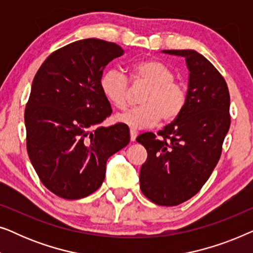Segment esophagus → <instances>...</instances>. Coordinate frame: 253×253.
Here are the masks:
<instances>
[{"label": "esophagus", "instance_id": "34e87169", "mask_svg": "<svg viewBox=\"0 0 253 253\" xmlns=\"http://www.w3.org/2000/svg\"><path fill=\"white\" fill-rule=\"evenodd\" d=\"M137 134H138V132L136 130H130V139H131V141L136 140Z\"/></svg>", "mask_w": 253, "mask_h": 253}]
</instances>
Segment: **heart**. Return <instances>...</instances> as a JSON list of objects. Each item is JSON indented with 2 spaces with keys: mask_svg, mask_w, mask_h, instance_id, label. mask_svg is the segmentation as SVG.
<instances>
[{
  "mask_svg": "<svg viewBox=\"0 0 253 253\" xmlns=\"http://www.w3.org/2000/svg\"><path fill=\"white\" fill-rule=\"evenodd\" d=\"M175 72L167 64L155 60L140 61L133 65L131 81L148 86L140 98V107L116 115L117 122L131 129L151 127L160 122L177 120L188 100L185 86L175 81ZM105 98L119 109H124L129 94V79L117 69H108L100 77Z\"/></svg>",
  "mask_w": 253,
  "mask_h": 253,
  "instance_id": "heart-1",
  "label": "heart"
}]
</instances>
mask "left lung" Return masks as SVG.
<instances>
[{
    "label": "left lung",
    "mask_w": 253,
    "mask_h": 253,
    "mask_svg": "<svg viewBox=\"0 0 253 253\" xmlns=\"http://www.w3.org/2000/svg\"><path fill=\"white\" fill-rule=\"evenodd\" d=\"M183 56L189 69L186 106L181 116L158 135L137 137L147 151L140 190L152 203L176 206L192 198L219 161L230 126L227 83L211 62L192 49L162 50Z\"/></svg>",
    "instance_id": "left-lung-1"
}]
</instances>
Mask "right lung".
I'll return each mask as SVG.
<instances>
[{
  "mask_svg": "<svg viewBox=\"0 0 253 253\" xmlns=\"http://www.w3.org/2000/svg\"><path fill=\"white\" fill-rule=\"evenodd\" d=\"M123 53L105 40L75 41L51 53L33 79L25 109L27 153L42 184L61 198L96 191L108 158L129 144L126 124L100 126L112 114L100 77Z\"/></svg>",
  "mask_w": 253,
  "mask_h": 253,
  "instance_id": "1",
  "label": "right lung"
}]
</instances>
